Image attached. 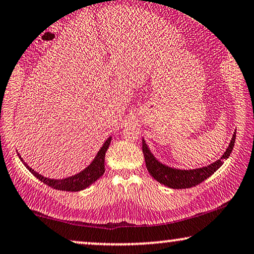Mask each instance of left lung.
<instances>
[{"mask_svg": "<svg viewBox=\"0 0 254 254\" xmlns=\"http://www.w3.org/2000/svg\"><path fill=\"white\" fill-rule=\"evenodd\" d=\"M236 142V131L233 133V136L231 141H230L229 147L226 148L225 153L223 154L219 160L216 162L206 167L196 168V169H177V168H173L169 166H166L162 162H160L155 156L153 155L149 148H148L146 141L142 139V151L144 155V161H146V167L151 176L155 179L157 182L164 184L166 187H169L171 189H187V188L195 187L197 184L202 183L204 180L210 177L218 170L222 164L224 163V160L229 159L230 154L233 149Z\"/></svg>", "mask_w": 254, "mask_h": 254, "instance_id": "8db88e82", "label": "left lung"}]
</instances>
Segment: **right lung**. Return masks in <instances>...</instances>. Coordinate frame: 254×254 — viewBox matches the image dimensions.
<instances>
[{
	"instance_id": "1",
	"label": "right lung",
	"mask_w": 254,
	"mask_h": 254,
	"mask_svg": "<svg viewBox=\"0 0 254 254\" xmlns=\"http://www.w3.org/2000/svg\"><path fill=\"white\" fill-rule=\"evenodd\" d=\"M112 136L105 141L103 147L100 148V150L98 151V154L95 155L93 161L90 163V166L85 168L84 170H81L80 173L75 174L73 176L66 177V179L62 180H54V179H48V177L42 176L41 174H38L37 171H35L32 168H30L26 164L24 161L22 160V157L19 156V159L23 162V164L28 168V170L37 177L39 181H42L43 183H45L47 186L54 188L56 190H62V191H80V190L86 189L87 187H90L92 183H94L99 177L103 176L105 173V154L110 147Z\"/></svg>"
}]
</instances>
